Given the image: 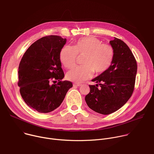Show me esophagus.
<instances>
[{
	"label": "esophagus",
	"instance_id": "34e87169",
	"mask_svg": "<svg viewBox=\"0 0 154 154\" xmlns=\"http://www.w3.org/2000/svg\"><path fill=\"white\" fill-rule=\"evenodd\" d=\"M81 85H82V84H80V83H74L73 84L74 86H80Z\"/></svg>",
	"mask_w": 154,
	"mask_h": 154
}]
</instances>
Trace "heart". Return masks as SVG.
I'll return each mask as SVG.
<instances>
[{"mask_svg":"<svg viewBox=\"0 0 154 154\" xmlns=\"http://www.w3.org/2000/svg\"><path fill=\"white\" fill-rule=\"evenodd\" d=\"M78 54L85 55L83 65L72 68L67 72L66 78L81 83L90 79L93 71L96 73L106 71L112 62L114 51L111 45L102 43L95 37L88 36L78 39L73 46L65 45L60 52V59L65 68H71L75 64Z\"/></svg>","mask_w":154,"mask_h":154,"instance_id":"heart-1","label":"heart"}]
</instances>
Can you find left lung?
Here are the masks:
<instances>
[{
    "label": "left lung",
    "mask_w": 154,
    "mask_h": 154,
    "mask_svg": "<svg viewBox=\"0 0 154 154\" xmlns=\"http://www.w3.org/2000/svg\"><path fill=\"white\" fill-rule=\"evenodd\" d=\"M109 43L114 51L112 62L106 71L92 80L97 83L89 85L90 92L85 97L89 108L103 115L116 112L128 101L137 71L136 60L128 46L116 37Z\"/></svg>",
    "instance_id": "8db88e82"
}]
</instances>
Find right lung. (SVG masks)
<instances>
[{
	"mask_svg": "<svg viewBox=\"0 0 154 154\" xmlns=\"http://www.w3.org/2000/svg\"><path fill=\"white\" fill-rule=\"evenodd\" d=\"M66 42L59 35H48L33 43L26 51L19 66L18 86L24 101L40 113H48L62 103L72 87L69 81H62L60 52ZM54 80L57 84H50Z\"/></svg>",
	"mask_w": 154,
	"mask_h": 154,
	"instance_id": "add662e5",
	"label": "right lung"
}]
</instances>
